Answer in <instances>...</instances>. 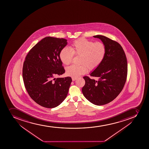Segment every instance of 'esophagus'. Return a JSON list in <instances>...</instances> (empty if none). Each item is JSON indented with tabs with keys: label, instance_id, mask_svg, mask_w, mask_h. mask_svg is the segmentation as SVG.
Wrapping results in <instances>:
<instances>
[{
	"label": "esophagus",
	"instance_id": "34e87169",
	"mask_svg": "<svg viewBox=\"0 0 149 149\" xmlns=\"http://www.w3.org/2000/svg\"><path fill=\"white\" fill-rule=\"evenodd\" d=\"M72 80L73 81H75V80H77V78H75V77H72Z\"/></svg>",
	"mask_w": 149,
	"mask_h": 149
}]
</instances>
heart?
Segmentation results:
<instances>
[{
	"label": "heart",
	"instance_id": "obj_1",
	"mask_svg": "<svg viewBox=\"0 0 149 149\" xmlns=\"http://www.w3.org/2000/svg\"><path fill=\"white\" fill-rule=\"evenodd\" d=\"M106 47L102 42H96L81 38L76 40L71 45L70 49L64 47L60 52L59 57L65 65L71 63L74 55L81 56L79 65H72L66 69L67 75L77 77L86 73L87 68L90 71L98 68L104 59Z\"/></svg>",
	"mask_w": 149,
	"mask_h": 149
}]
</instances>
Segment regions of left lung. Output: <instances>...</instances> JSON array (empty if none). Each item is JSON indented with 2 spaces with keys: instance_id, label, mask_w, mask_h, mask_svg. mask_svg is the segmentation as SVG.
<instances>
[{
  "instance_id": "obj_1",
  "label": "left lung",
  "mask_w": 149,
  "mask_h": 149,
  "mask_svg": "<svg viewBox=\"0 0 149 149\" xmlns=\"http://www.w3.org/2000/svg\"><path fill=\"white\" fill-rule=\"evenodd\" d=\"M93 37L100 39L104 44L106 55L100 66L90 74L97 80L84 77L86 84L82 92L90 102L102 105L116 98L123 88L127 78V58L117 42L100 35Z\"/></svg>"
}]
</instances>
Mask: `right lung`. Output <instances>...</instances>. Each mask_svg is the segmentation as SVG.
Returning <instances> with one entry per match:
<instances>
[{
  "label": "right lung",
  "mask_w": 149,
  "mask_h": 149,
  "mask_svg": "<svg viewBox=\"0 0 149 149\" xmlns=\"http://www.w3.org/2000/svg\"><path fill=\"white\" fill-rule=\"evenodd\" d=\"M67 44L65 39L45 37L30 50L24 62L26 89L31 99L44 107H56L68 95L72 79L55 78L65 72L59 54Z\"/></svg>",
  "instance_id": "add662e5"
}]
</instances>
